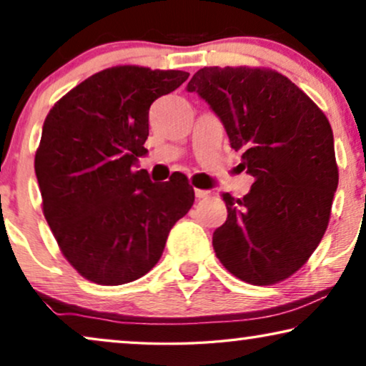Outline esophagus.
<instances>
[{"instance_id": "esophagus-1", "label": "esophagus", "mask_w": 366, "mask_h": 366, "mask_svg": "<svg viewBox=\"0 0 366 366\" xmlns=\"http://www.w3.org/2000/svg\"><path fill=\"white\" fill-rule=\"evenodd\" d=\"M212 192H209V189H194V197H197L198 199H202V198H208V197H212Z\"/></svg>"}]
</instances>
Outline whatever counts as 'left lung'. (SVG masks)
I'll return each instance as SVG.
<instances>
[{
    "instance_id": "obj_1",
    "label": "left lung",
    "mask_w": 366,
    "mask_h": 366,
    "mask_svg": "<svg viewBox=\"0 0 366 366\" xmlns=\"http://www.w3.org/2000/svg\"><path fill=\"white\" fill-rule=\"evenodd\" d=\"M187 89L209 104L254 178L242 199L223 194L228 218L213 233L214 253L247 283L292 277L322 242L338 187L327 117L272 69L202 68Z\"/></svg>"
}]
</instances>
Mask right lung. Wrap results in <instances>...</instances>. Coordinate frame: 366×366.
Wrapping results in <instances>:
<instances>
[{
  "instance_id": "add662e5",
  "label": "right lung",
  "mask_w": 366,
  "mask_h": 366,
  "mask_svg": "<svg viewBox=\"0 0 366 366\" xmlns=\"http://www.w3.org/2000/svg\"><path fill=\"white\" fill-rule=\"evenodd\" d=\"M177 69H103L49 109L34 172L43 213L73 268L98 285L147 274L194 192L183 177L153 183L138 158L148 149L154 99L187 81Z\"/></svg>"
}]
</instances>
